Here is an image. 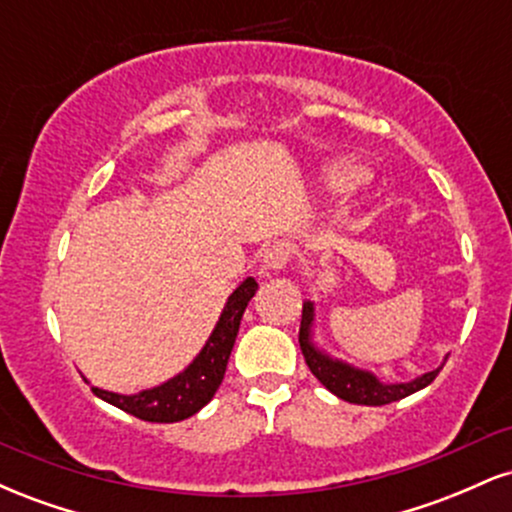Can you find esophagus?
I'll return each instance as SVG.
<instances>
[{
  "label": "esophagus",
  "instance_id": "34e87169",
  "mask_svg": "<svg viewBox=\"0 0 512 512\" xmlns=\"http://www.w3.org/2000/svg\"><path fill=\"white\" fill-rule=\"evenodd\" d=\"M291 260V248L286 243H274L262 252V267L269 272H281Z\"/></svg>",
  "mask_w": 512,
  "mask_h": 512
}]
</instances>
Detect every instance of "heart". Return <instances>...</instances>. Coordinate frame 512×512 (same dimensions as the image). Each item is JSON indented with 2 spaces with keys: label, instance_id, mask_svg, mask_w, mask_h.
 Returning a JSON list of instances; mask_svg holds the SVG:
<instances>
[{
  "label": "heart",
  "instance_id": "1",
  "mask_svg": "<svg viewBox=\"0 0 512 512\" xmlns=\"http://www.w3.org/2000/svg\"><path fill=\"white\" fill-rule=\"evenodd\" d=\"M320 178L327 187L342 190V187L354 185L363 178V166L356 158H332L325 166H320Z\"/></svg>",
  "mask_w": 512,
  "mask_h": 512
}]
</instances>
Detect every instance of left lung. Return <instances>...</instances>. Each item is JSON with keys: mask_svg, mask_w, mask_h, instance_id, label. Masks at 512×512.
<instances>
[{"mask_svg": "<svg viewBox=\"0 0 512 512\" xmlns=\"http://www.w3.org/2000/svg\"><path fill=\"white\" fill-rule=\"evenodd\" d=\"M298 342H301V351L308 363L310 373L320 380L332 395L351 404H363V407H383V404L397 402L414 392L424 390L436 380L440 368L445 366L448 356L443 358L438 368L428 370L424 375H416L414 380L407 383H385L380 380L373 370L358 368L354 363L342 361V358L332 356L330 351L322 349L315 342V303H303V320H301V332H298Z\"/></svg>", "mask_w": 512, "mask_h": 512, "instance_id": "1", "label": "left lung"}]
</instances>
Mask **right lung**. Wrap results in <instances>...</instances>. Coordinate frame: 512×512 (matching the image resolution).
Returning <instances> with one entry per match:
<instances>
[{"label": "right lung", "mask_w": 512, "mask_h": 512, "mask_svg": "<svg viewBox=\"0 0 512 512\" xmlns=\"http://www.w3.org/2000/svg\"><path fill=\"white\" fill-rule=\"evenodd\" d=\"M255 291L257 281L252 276L240 281L238 289L228 296L219 320H216L214 330L199 349V354L166 383L149 387V390H139L134 395H120V392L103 390V387H91L93 395L127 411V414L137 416V419L151 421V424H175V421L190 419L204 404H209L219 390L228 366V356L236 344L240 320H243L245 308H248Z\"/></svg>", "instance_id": "1"}]
</instances>
